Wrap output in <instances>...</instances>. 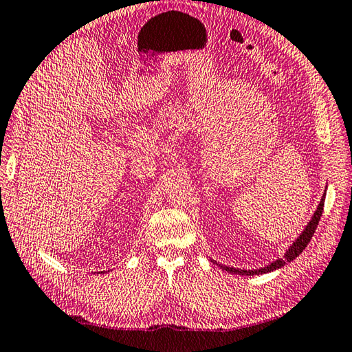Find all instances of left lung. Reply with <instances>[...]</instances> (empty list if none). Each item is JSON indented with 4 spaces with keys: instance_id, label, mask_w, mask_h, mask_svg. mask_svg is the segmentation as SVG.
Returning a JSON list of instances; mask_svg holds the SVG:
<instances>
[{
    "instance_id": "1",
    "label": "left lung",
    "mask_w": 352,
    "mask_h": 352,
    "mask_svg": "<svg viewBox=\"0 0 352 352\" xmlns=\"http://www.w3.org/2000/svg\"><path fill=\"white\" fill-rule=\"evenodd\" d=\"M323 204H325V194H323L320 203L318 206V210L314 212L311 221L308 223V226L305 227V230L302 232V235L298 239H296L294 243H293V245L290 247V249H288V252L285 253V256H282L280 259L274 261V263H272L270 265H267L264 268H258V270H239V268H230V267L221 265L223 270H227V272L235 273V274H243V276H253V274H264V273L276 270V268H280L282 265H285L287 263H290V261H293L294 258H298L299 254L304 252V249L308 245L309 241H311L316 229H318L319 219H320L322 212H323Z\"/></svg>"
}]
</instances>
